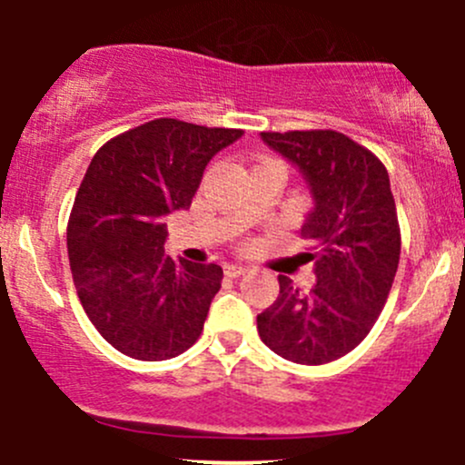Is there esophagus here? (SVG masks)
Here are the masks:
<instances>
[{"mask_svg":"<svg viewBox=\"0 0 465 465\" xmlns=\"http://www.w3.org/2000/svg\"><path fill=\"white\" fill-rule=\"evenodd\" d=\"M224 272H227L229 276H241V274H245V272H250V267L238 265V262H232V265L224 267Z\"/></svg>","mask_w":465,"mask_h":465,"instance_id":"obj_1","label":"esophagus"}]
</instances>
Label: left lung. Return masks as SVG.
<instances>
[{
	"label": "left lung",
	"mask_w": 465,
	"mask_h": 465,
	"mask_svg": "<svg viewBox=\"0 0 465 465\" xmlns=\"http://www.w3.org/2000/svg\"><path fill=\"white\" fill-rule=\"evenodd\" d=\"M311 189L302 236L315 242L317 283L299 292L279 276V297L256 317L261 340L297 364L353 351L380 317L401 259V227L384 163L335 130L261 133Z\"/></svg>",
	"instance_id": "8db88e82"
}]
</instances>
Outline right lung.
I'll return each mask as SVG.
<instances>
[{"label": "right lung", "mask_w": 465, "mask_h": 465, "mask_svg": "<svg viewBox=\"0 0 465 465\" xmlns=\"http://www.w3.org/2000/svg\"><path fill=\"white\" fill-rule=\"evenodd\" d=\"M241 137L154 119L94 154L69 215V265L89 322L124 355L159 362L198 341L223 267L163 254V215L189 209L206 163Z\"/></svg>", "instance_id": "obj_1"}]
</instances>
